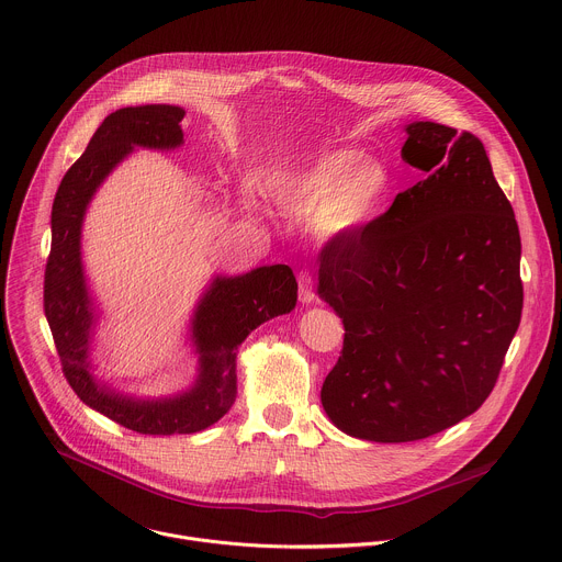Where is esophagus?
<instances>
[{
  "instance_id": "34e87169",
  "label": "esophagus",
  "mask_w": 562,
  "mask_h": 562,
  "mask_svg": "<svg viewBox=\"0 0 562 562\" xmlns=\"http://www.w3.org/2000/svg\"><path fill=\"white\" fill-rule=\"evenodd\" d=\"M297 284H300V302L302 304H311L315 300V291H313V278L308 271H302L297 276Z\"/></svg>"
}]
</instances>
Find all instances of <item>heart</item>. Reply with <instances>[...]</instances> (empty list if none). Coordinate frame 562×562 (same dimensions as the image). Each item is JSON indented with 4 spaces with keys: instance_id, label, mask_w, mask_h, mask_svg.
<instances>
[{
    "instance_id": "b5f03b06",
    "label": "heart",
    "mask_w": 562,
    "mask_h": 562,
    "mask_svg": "<svg viewBox=\"0 0 562 562\" xmlns=\"http://www.w3.org/2000/svg\"><path fill=\"white\" fill-rule=\"evenodd\" d=\"M390 168L357 148H337L311 166L282 172L269 183L271 199L293 212L313 214L322 238L339 240L366 229L392 194Z\"/></svg>"
}]
</instances>
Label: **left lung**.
Instances as JSON below:
<instances>
[{
    "label": "left lung",
    "instance_id": "obj_1",
    "mask_svg": "<svg viewBox=\"0 0 562 562\" xmlns=\"http://www.w3.org/2000/svg\"><path fill=\"white\" fill-rule=\"evenodd\" d=\"M427 179L319 256V297L344 322L322 405L344 434L414 442L475 414L521 322V236L484 144L436 122L405 126Z\"/></svg>",
    "mask_w": 562,
    "mask_h": 562
}]
</instances>
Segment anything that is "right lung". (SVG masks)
<instances>
[{
	"label": "right lung",
	"mask_w": 562,
	"mask_h": 562,
	"mask_svg": "<svg viewBox=\"0 0 562 562\" xmlns=\"http://www.w3.org/2000/svg\"><path fill=\"white\" fill-rule=\"evenodd\" d=\"M183 115L186 111L175 104L124 106L106 115L85 153L65 172L52 203L43 308L63 374L87 407L144 436L196 434L218 423L236 398L238 346L260 324L291 313L297 302V282L286 265H267L243 276H214L190 317V341L199 355V368L188 390L139 398L113 390L93 374L91 344L98 315L80 251L87 207L109 172L133 148H179Z\"/></svg>",
	"instance_id": "1"
}]
</instances>
